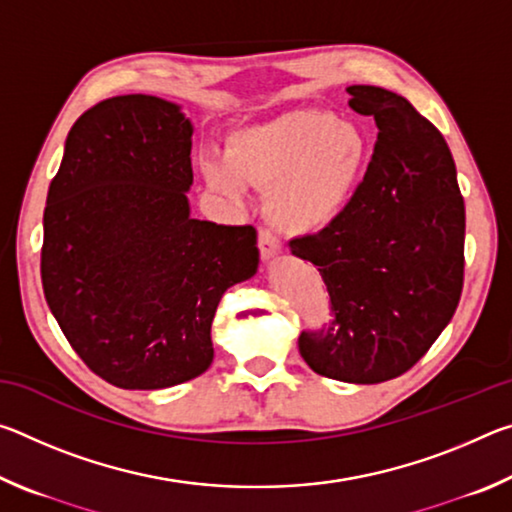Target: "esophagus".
Returning a JSON list of instances; mask_svg holds the SVG:
<instances>
[{"label":"esophagus","mask_w":512,"mask_h":512,"mask_svg":"<svg viewBox=\"0 0 512 512\" xmlns=\"http://www.w3.org/2000/svg\"><path fill=\"white\" fill-rule=\"evenodd\" d=\"M257 244H259V253H262L264 259H271V257H275V255L282 250L280 239H277V237L273 235V232L266 230V228L259 230Z\"/></svg>","instance_id":"obj_1"}]
</instances>
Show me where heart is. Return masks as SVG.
<instances>
[{
  "label": "heart",
  "mask_w": 512,
  "mask_h": 512,
  "mask_svg": "<svg viewBox=\"0 0 512 512\" xmlns=\"http://www.w3.org/2000/svg\"><path fill=\"white\" fill-rule=\"evenodd\" d=\"M225 158L205 155L214 192L241 198L244 183L266 189L268 216L289 235H316L341 219L366 173L370 142L329 110H291L228 137Z\"/></svg>",
  "instance_id": "obj_1"
}]
</instances>
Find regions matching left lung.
<instances>
[{
  "label": "left lung",
  "instance_id": "8db88e82",
  "mask_svg": "<svg viewBox=\"0 0 512 512\" xmlns=\"http://www.w3.org/2000/svg\"><path fill=\"white\" fill-rule=\"evenodd\" d=\"M350 108L375 117L366 176L332 228L291 239L318 266L332 323L298 345L318 375L379 384L418 363L463 291L465 203L445 137L400 94L350 85Z\"/></svg>",
  "mask_w": 512,
  "mask_h": 512
}]
</instances>
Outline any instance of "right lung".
<instances>
[{
	"label": "right lung",
	"mask_w": 512,
	"mask_h": 512,
	"mask_svg": "<svg viewBox=\"0 0 512 512\" xmlns=\"http://www.w3.org/2000/svg\"><path fill=\"white\" fill-rule=\"evenodd\" d=\"M192 131L149 94L99 101L74 121L49 185L47 305L85 366L126 391L203 375L221 296L259 264L253 225L189 216Z\"/></svg>",
	"instance_id": "add662e5"
}]
</instances>
